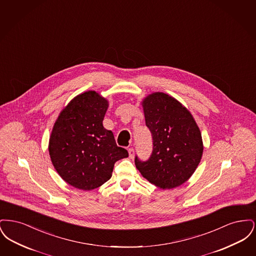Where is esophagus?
<instances>
[{
    "mask_svg": "<svg viewBox=\"0 0 256 256\" xmlns=\"http://www.w3.org/2000/svg\"><path fill=\"white\" fill-rule=\"evenodd\" d=\"M134 154H135V152H134V148H128V156H130V158H134Z\"/></svg>",
    "mask_w": 256,
    "mask_h": 256,
    "instance_id": "1",
    "label": "esophagus"
}]
</instances>
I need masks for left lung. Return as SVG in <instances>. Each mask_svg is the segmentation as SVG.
Returning <instances> with one entry per match:
<instances>
[{
    "label": "left lung",
    "mask_w": 256,
    "mask_h": 256,
    "mask_svg": "<svg viewBox=\"0 0 256 256\" xmlns=\"http://www.w3.org/2000/svg\"><path fill=\"white\" fill-rule=\"evenodd\" d=\"M142 106L154 146L146 161L135 156L136 168L161 189L180 186L191 178L202 159L200 128L189 110L165 93L148 95Z\"/></svg>",
    "instance_id": "8db88e82"
}]
</instances>
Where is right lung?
<instances>
[{
  "label": "right lung",
  "mask_w": 256,
  "mask_h": 256,
  "mask_svg": "<svg viewBox=\"0 0 256 256\" xmlns=\"http://www.w3.org/2000/svg\"><path fill=\"white\" fill-rule=\"evenodd\" d=\"M106 98L95 91L78 95L62 110L49 142L52 163L64 182L93 190L110 180L116 161L128 156L102 121Z\"/></svg>",
  "instance_id": "right-lung-1"
}]
</instances>
